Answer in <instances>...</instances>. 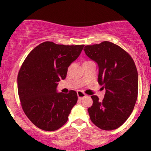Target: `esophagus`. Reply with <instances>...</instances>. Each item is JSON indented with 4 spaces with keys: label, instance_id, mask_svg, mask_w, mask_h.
I'll list each match as a JSON object with an SVG mask.
<instances>
[{
    "label": "esophagus",
    "instance_id": "obj_1",
    "mask_svg": "<svg viewBox=\"0 0 151 151\" xmlns=\"http://www.w3.org/2000/svg\"><path fill=\"white\" fill-rule=\"evenodd\" d=\"M77 96H78V98H79V99H83L84 97H85V96H86V94H85L84 92H82L81 91H77Z\"/></svg>",
    "mask_w": 151,
    "mask_h": 151
}]
</instances>
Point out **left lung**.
Here are the masks:
<instances>
[{
    "instance_id": "1",
    "label": "left lung",
    "mask_w": 151,
    "mask_h": 151,
    "mask_svg": "<svg viewBox=\"0 0 151 151\" xmlns=\"http://www.w3.org/2000/svg\"><path fill=\"white\" fill-rule=\"evenodd\" d=\"M84 50L97 63L98 82L106 89L102 101L97 96H91L90 119L102 130L116 129L127 120L136 104L138 90L136 65L129 53L108 41L86 45Z\"/></svg>"
}]
</instances>
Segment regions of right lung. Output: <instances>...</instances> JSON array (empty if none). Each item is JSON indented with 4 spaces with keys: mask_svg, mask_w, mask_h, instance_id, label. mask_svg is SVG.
<instances>
[{
    "mask_svg": "<svg viewBox=\"0 0 151 151\" xmlns=\"http://www.w3.org/2000/svg\"><path fill=\"white\" fill-rule=\"evenodd\" d=\"M84 46L47 41L35 47L22 63L18 75L19 97L25 115L39 129L56 131L68 120L77 92L58 93L57 86Z\"/></svg>",
    "mask_w": 151,
    "mask_h": 151,
    "instance_id": "right-lung-1",
    "label": "right lung"
}]
</instances>
